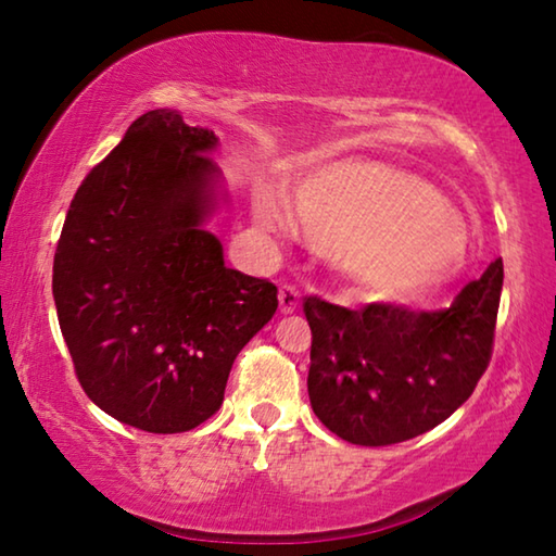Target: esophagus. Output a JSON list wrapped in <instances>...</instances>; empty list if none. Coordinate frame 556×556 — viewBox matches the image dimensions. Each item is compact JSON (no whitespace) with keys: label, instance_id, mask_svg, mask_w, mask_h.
Listing matches in <instances>:
<instances>
[{"label":"esophagus","instance_id":"1","mask_svg":"<svg viewBox=\"0 0 556 556\" xmlns=\"http://www.w3.org/2000/svg\"><path fill=\"white\" fill-rule=\"evenodd\" d=\"M279 308L281 314H294L299 308V289L294 285H285L279 289Z\"/></svg>","mask_w":556,"mask_h":556}]
</instances>
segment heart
Masks as SVG:
<instances>
[{
  "mask_svg": "<svg viewBox=\"0 0 556 556\" xmlns=\"http://www.w3.org/2000/svg\"><path fill=\"white\" fill-rule=\"evenodd\" d=\"M306 238L353 281L361 296L414 304L454 277L466 225L421 178L375 162H336L291 188ZM262 223L279 213L260 199Z\"/></svg>",
  "mask_w": 556,
  "mask_h": 556,
  "instance_id": "b5f03b06",
  "label": "heart"
}]
</instances>
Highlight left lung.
<instances>
[{"instance_id": "8db88e82", "label": "left lung", "mask_w": 556, "mask_h": 556, "mask_svg": "<svg viewBox=\"0 0 556 556\" xmlns=\"http://www.w3.org/2000/svg\"><path fill=\"white\" fill-rule=\"evenodd\" d=\"M501 291L503 260H495L444 312L345 308L306 296L316 417L357 446L400 444L441 425L491 363Z\"/></svg>"}]
</instances>
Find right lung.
<instances>
[{
  "label": "right lung",
  "instance_id": "1",
  "mask_svg": "<svg viewBox=\"0 0 556 556\" xmlns=\"http://www.w3.org/2000/svg\"><path fill=\"white\" fill-rule=\"evenodd\" d=\"M211 129L149 110L75 191L53 299L75 375L122 425L178 434L220 409L277 287L225 267L203 228L220 199Z\"/></svg>",
  "mask_w": 556,
  "mask_h": 556
}]
</instances>
